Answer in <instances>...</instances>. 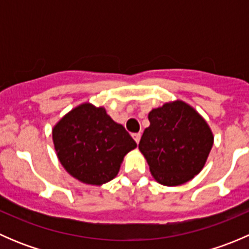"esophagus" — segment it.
Returning <instances> with one entry per match:
<instances>
[{
  "label": "esophagus",
  "mask_w": 249,
  "mask_h": 249,
  "mask_svg": "<svg viewBox=\"0 0 249 249\" xmlns=\"http://www.w3.org/2000/svg\"><path fill=\"white\" fill-rule=\"evenodd\" d=\"M132 137H134L135 142L139 143L140 140H141V134H140V132H139V134H134V135H132Z\"/></svg>",
  "instance_id": "34e87169"
}]
</instances>
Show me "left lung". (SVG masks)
<instances>
[{
  "label": "left lung",
  "instance_id": "8db88e82",
  "mask_svg": "<svg viewBox=\"0 0 249 249\" xmlns=\"http://www.w3.org/2000/svg\"><path fill=\"white\" fill-rule=\"evenodd\" d=\"M150 125L139 149L158 183L184 184L199 175L212 149V130L194 107L182 100L166 102L148 114Z\"/></svg>",
  "mask_w": 249,
  "mask_h": 249
}]
</instances>
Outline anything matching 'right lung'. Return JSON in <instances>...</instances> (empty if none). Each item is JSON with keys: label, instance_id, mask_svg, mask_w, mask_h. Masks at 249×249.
Returning <instances> with one entry per match:
<instances>
[{"label": "right lung", "instance_id": "right-lung-1", "mask_svg": "<svg viewBox=\"0 0 249 249\" xmlns=\"http://www.w3.org/2000/svg\"><path fill=\"white\" fill-rule=\"evenodd\" d=\"M52 134L60 164L72 177L89 185H102L117 177L125 155L137 147L105 107L90 102L66 113Z\"/></svg>", "mask_w": 249, "mask_h": 249}]
</instances>
